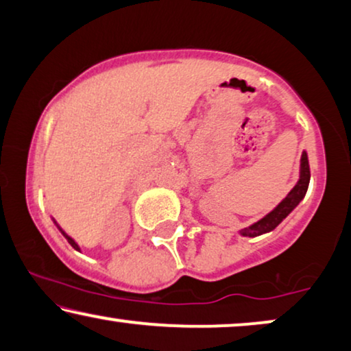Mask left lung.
I'll list each match as a JSON object with an SVG mask.
<instances>
[{
    "instance_id": "8db88e82",
    "label": "left lung",
    "mask_w": 351,
    "mask_h": 351,
    "mask_svg": "<svg viewBox=\"0 0 351 351\" xmlns=\"http://www.w3.org/2000/svg\"><path fill=\"white\" fill-rule=\"evenodd\" d=\"M308 184H310V163H308V156L306 152H302L300 158V171H298V181L295 186L291 189L286 197H284L281 202H279L276 207L271 210L269 213H266L263 218H260L258 221H255L250 226L244 228V230L239 231L241 236L244 237H256L261 234H266V232H271L274 228L278 226L282 219H286L289 215L292 213V210L297 207L298 204L302 202L303 197H305Z\"/></svg>"
}]
</instances>
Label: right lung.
Wrapping results in <instances>:
<instances>
[{
    "label": "right lung",
    "mask_w": 351,
    "mask_h": 351,
    "mask_svg": "<svg viewBox=\"0 0 351 351\" xmlns=\"http://www.w3.org/2000/svg\"><path fill=\"white\" fill-rule=\"evenodd\" d=\"M51 219H53V223L56 224V226H58V230L60 231V234H62V236L65 237V239H67V242H69V244H70V245H72V247H73V249H75V250H77V252H82V249H80V245H78V244H77V241H75V239H73V237H70V236L67 234V232H65V231L62 230V228H60V226H59V223H58V221H56V219H54L53 217H51Z\"/></svg>",
    "instance_id": "obj_1"
}]
</instances>
